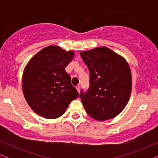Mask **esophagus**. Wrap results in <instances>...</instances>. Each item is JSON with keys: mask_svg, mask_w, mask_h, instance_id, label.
Wrapping results in <instances>:
<instances>
[{"mask_svg": "<svg viewBox=\"0 0 158 158\" xmlns=\"http://www.w3.org/2000/svg\"><path fill=\"white\" fill-rule=\"evenodd\" d=\"M76 88H77V92H78L79 94H80V92H81V86H80V85H77V87H76Z\"/></svg>", "mask_w": 158, "mask_h": 158, "instance_id": "esophagus-1", "label": "esophagus"}]
</instances>
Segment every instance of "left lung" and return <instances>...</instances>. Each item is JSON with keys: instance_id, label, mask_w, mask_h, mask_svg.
Returning a JSON list of instances; mask_svg holds the SVG:
<instances>
[{"instance_id": "1", "label": "left lung", "mask_w": 158, "mask_h": 158, "mask_svg": "<svg viewBox=\"0 0 158 158\" xmlns=\"http://www.w3.org/2000/svg\"><path fill=\"white\" fill-rule=\"evenodd\" d=\"M81 56L90 71L89 88L80 94L86 112L98 121L114 118L130 97L131 75L128 63L106 47L81 52Z\"/></svg>"}]
</instances>
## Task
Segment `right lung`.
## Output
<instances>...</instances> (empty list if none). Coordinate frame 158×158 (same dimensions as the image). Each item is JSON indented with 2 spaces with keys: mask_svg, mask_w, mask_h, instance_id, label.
Masks as SVG:
<instances>
[{
  "mask_svg": "<svg viewBox=\"0 0 158 158\" xmlns=\"http://www.w3.org/2000/svg\"><path fill=\"white\" fill-rule=\"evenodd\" d=\"M57 46L47 47L34 56L24 68L22 88L31 109L47 118H56L65 112L78 97L65 68L74 57Z\"/></svg>",
  "mask_w": 158,
  "mask_h": 158,
  "instance_id": "1",
  "label": "right lung"
}]
</instances>
